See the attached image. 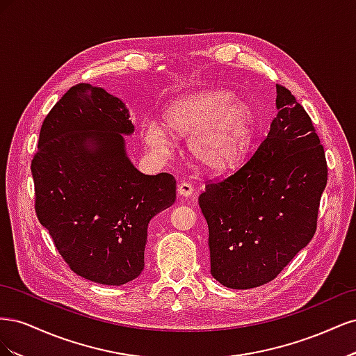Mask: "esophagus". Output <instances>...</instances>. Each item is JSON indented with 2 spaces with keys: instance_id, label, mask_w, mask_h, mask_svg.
Wrapping results in <instances>:
<instances>
[{
  "instance_id": "esophagus-1",
  "label": "esophagus",
  "mask_w": 356,
  "mask_h": 356,
  "mask_svg": "<svg viewBox=\"0 0 356 356\" xmlns=\"http://www.w3.org/2000/svg\"><path fill=\"white\" fill-rule=\"evenodd\" d=\"M178 195L182 196V197H190L193 195V191H195V188H193V186L190 184V182L187 181H181L178 184Z\"/></svg>"
}]
</instances>
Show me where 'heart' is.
<instances>
[{
    "mask_svg": "<svg viewBox=\"0 0 356 356\" xmlns=\"http://www.w3.org/2000/svg\"><path fill=\"white\" fill-rule=\"evenodd\" d=\"M163 122L172 135L187 138L188 153L211 174H224L239 165L251 143L255 114L230 90H204L168 105ZM145 143L159 153L170 148V136L157 123L144 127Z\"/></svg>",
    "mask_w": 356,
    "mask_h": 356,
    "instance_id": "heart-1",
    "label": "heart"
}]
</instances>
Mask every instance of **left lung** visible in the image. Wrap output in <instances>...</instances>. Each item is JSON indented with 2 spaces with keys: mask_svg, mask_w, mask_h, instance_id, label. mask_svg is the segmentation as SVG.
Masks as SVG:
<instances>
[{
  "mask_svg": "<svg viewBox=\"0 0 356 356\" xmlns=\"http://www.w3.org/2000/svg\"><path fill=\"white\" fill-rule=\"evenodd\" d=\"M276 93L277 114L255 153L199 196L211 273L233 289L273 281L312 241L327 186L324 147L309 114L284 86Z\"/></svg>",
  "mask_w": 356,
  "mask_h": 356,
  "instance_id": "left-lung-1",
  "label": "left lung"
}]
</instances>
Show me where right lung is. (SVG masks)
Wrapping results in <instances>:
<instances>
[{"label": "right lung", "mask_w": 356, "mask_h": 356, "mask_svg": "<svg viewBox=\"0 0 356 356\" xmlns=\"http://www.w3.org/2000/svg\"><path fill=\"white\" fill-rule=\"evenodd\" d=\"M126 105L80 83L42 122L31 161L35 212L74 273L123 285L144 270L148 222L175 202L170 174L144 175L126 156Z\"/></svg>", "instance_id": "add662e5"}]
</instances>
